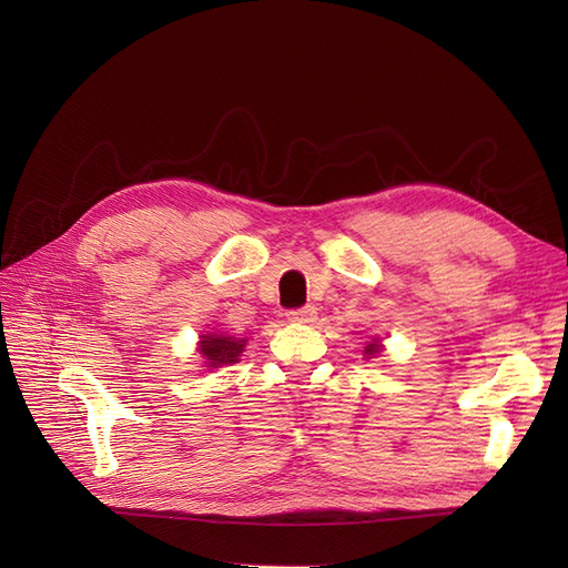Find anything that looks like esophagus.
<instances>
[{"mask_svg":"<svg viewBox=\"0 0 568 568\" xmlns=\"http://www.w3.org/2000/svg\"><path fill=\"white\" fill-rule=\"evenodd\" d=\"M315 317H317V311H315L313 306H302V308L287 311V320H290V322H304V324H308V322H313Z\"/></svg>","mask_w":568,"mask_h":568,"instance_id":"1","label":"esophagus"}]
</instances>
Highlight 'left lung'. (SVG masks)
Segmentation results:
<instances>
[{"mask_svg": "<svg viewBox=\"0 0 568 568\" xmlns=\"http://www.w3.org/2000/svg\"><path fill=\"white\" fill-rule=\"evenodd\" d=\"M377 352H379V347H377L375 343H371V345L366 347V354H377Z\"/></svg>", "mask_w": 568, "mask_h": 568, "instance_id": "left-lung-1", "label": "left lung"}]
</instances>
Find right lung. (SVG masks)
Masks as SVG:
<instances>
[{"label":"right lung","mask_w":568,"mask_h":568,"mask_svg":"<svg viewBox=\"0 0 568 568\" xmlns=\"http://www.w3.org/2000/svg\"><path fill=\"white\" fill-rule=\"evenodd\" d=\"M246 341H236L232 336H202V356L206 359V366L219 368L234 364L236 356L244 352Z\"/></svg>","instance_id":"obj_1"}]
</instances>
